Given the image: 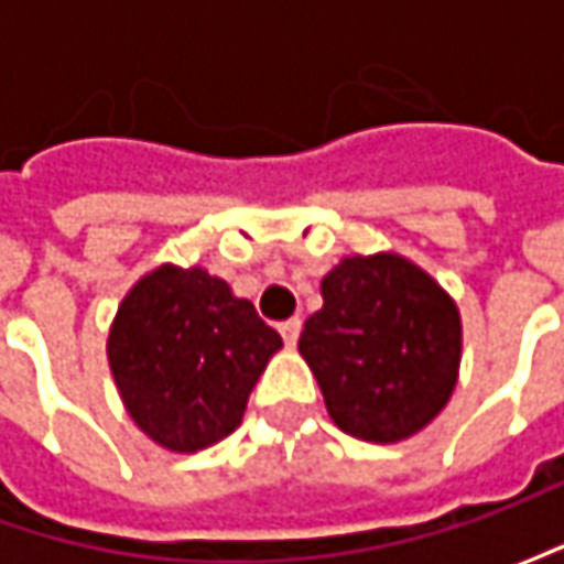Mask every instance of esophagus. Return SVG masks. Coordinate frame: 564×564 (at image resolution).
I'll return each mask as SVG.
<instances>
[{
  "instance_id": "1",
  "label": "esophagus",
  "mask_w": 564,
  "mask_h": 564,
  "mask_svg": "<svg viewBox=\"0 0 564 564\" xmlns=\"http://www.w3.org/2000/svg\"><path fill=\"white\" fill-rule=\"evenodd\" d=\"M279 333H282V338H285V345L292 348L294 341H297V336H301V319H297V316L285 319V323L279 326Z\"/></svg>"
}]
</instances>
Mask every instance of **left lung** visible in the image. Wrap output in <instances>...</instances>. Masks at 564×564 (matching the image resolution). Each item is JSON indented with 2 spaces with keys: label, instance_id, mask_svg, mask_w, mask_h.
I'll use <instances>...</instances> for the list:
<instances>
[{
  "label": "left lung",
  "instance_id": "8db88e82",
  "mask_svg": "<svg viewBox=\"0 0 564 564\" xmlns=\"http://www.w3.org/2000/svg\"><path fill=\"white\" fill-rule=\"evenodd\" d=\"M323 307L297 341L338 430L401 443L443 411L462 367V314L408 257L355 253L319 282Z\"/></svg>",
  "mask_w": 564,
  "mask_h": 564
}]
</instances>
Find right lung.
I'll return each instance as SVG.
<instances>
[{"mask_svg":"<svg viewBox=\"0 0 564 564\" xmlns=\"http://www.w3.org/2000/svg\"><path fill=\"white\" fill-rule=\"evenodd\" d=\"M282 348L248 297L204 267L163 263L121 297L106 355L128 417L169 452L238 430L250 389Z\"/></svg>","mask_w":564,"mask_h":564,"instance_id":"add662e5","label":"right lung"}]
</instances>
